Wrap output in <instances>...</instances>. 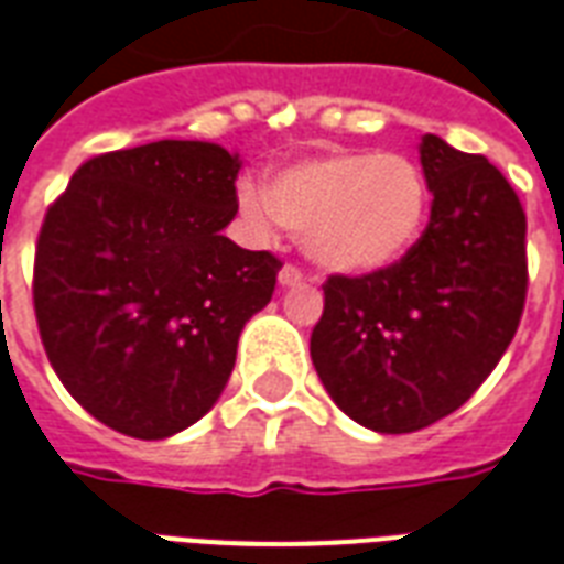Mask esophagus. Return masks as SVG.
<instances>
[{
    "label": "esophagus",
    "mask_w": 564,
    "mask_h": 564,
    "mask_svg": "<svg viewBox=\"0 0 564 564\" xmlns=\"http://www.w3.org/2000/svg\"><path fill=\"white\" fill-rule=\"evenodd\" d=\"M278 281H281V286H299V283H304V271L293 265V262H286L281 274H278Z\"/></svg>",
    "instance_id": "1"
}]
</instances>
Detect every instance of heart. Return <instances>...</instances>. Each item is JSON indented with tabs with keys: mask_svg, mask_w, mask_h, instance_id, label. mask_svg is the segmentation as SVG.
Listing matches in <instances>:
<instances>
[{
	"mask_svg": "<svg viewBox=\"0 0 564 564\" xmlns=\"http://www.w3.org/2000/svg\"><path fill=\"white\" fill-rule=\"evenodd\" d=\"M239 206L260 232L278 224L293 229L323 269L370 274L415 248L431 212V191L424 173L403 154L349 152L283 170L269 194L241 185Z\"/></svg>",
	"mask_w": 564,
	"mask_h": 564,
	"instance_id": "obj_1",
	"label": "heart"
}]
</instances>
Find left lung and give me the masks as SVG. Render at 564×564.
Wrapping results in <instances>:
<instances>
[{"mask_svg":"<svg viewBox=\"0 0 564 564\" xmlns=\"http://www.w3.org/2000/svg\"><path fill=\"white\" fill-rule=\"evenodd\" d=\"M431 224L394 265L328 274L311 358L358 424L412 433L473 398L514 340L527 304V212L484 154L424 133Z\"/></svg>","mask_w":564,"mask_h":564,"instance_id":"1","label":"left lung"}]
</instances>
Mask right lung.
<instances>
[{"label":"right lung","mask_w":564,"mask_h":564,"mask_svg":"<svg viewBox=\"0 0 564 564\" xmlns=\"http://www.w3.org/2000/svg\"><path fill=\"white\" fill-rule=\"evenodd\" d=\"M239 158L158 140L77 166L41 224L37 335L83 410L133 440H166L227 386L250 316L283 262L220 229L239 212Z\"/></svg>","instance_id":"right-lung-1"}]
</instances>
